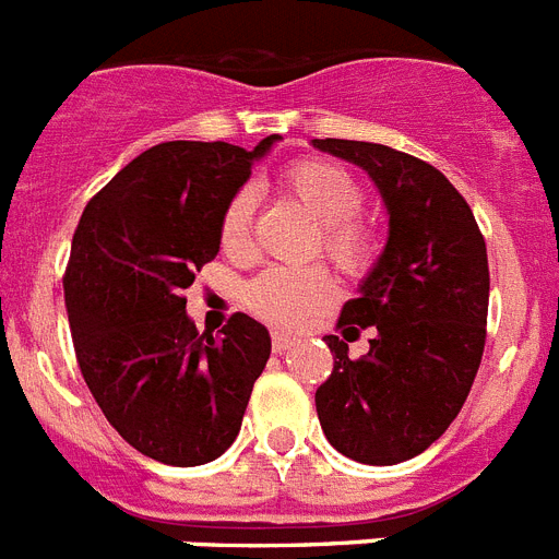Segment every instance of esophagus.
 <instances>
[{
    "label": "esophagus",
    "mask_w": 559,
    "mask_h": 559,
    "mask_svg": "<svg viewBox=\"0 0 559 559\" xmlns=\"http://www.w3.org/2000/svg\"><path fill=\"white\" fill-rule=\"evenodd\" d=\"M290 345H294V336L285 334V331H274V334H271V348H274V354L288 352Z\"/></svg>",
    "instance_id": "obj_1"
}]
</instances>
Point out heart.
Instances as JSON below:
<instances>
[{
	"label": "heart",
	"mask_w": 559,
	"mask_h": 559,
	"mask_svg": "<svg viewBox=\"0 0 559 559\" xmlns=\"http://www.w3.org/2000/svg\"><path fill=\"white\" fill-rule=\"evenodd\" d=\"M280 188L297 202L313 223L320 225V242L325 260L348 276H362L371 271L382 251L380 230L371 219L359 216L362 188L343 165L306 156L290 163L280 174ZM251 223H253V191L239 188L225 202L216 237L219 248L230 260L251 257ZM334 280L320 265L308 269H269L257 274L246 285V306L260 320L274 325H294L308 313L322 311L334 299Z\"/></svg>",
	"instance_id": "b5f03b06"
}]
</instances>
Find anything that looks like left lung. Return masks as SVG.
I'll list each match as a JSON object with an SVG mask.
<instances>
[{
  "label": "left lung",
  "instance_id": "1",
  "mask_svg": "<svg viewBox=\"0 0 559 559\" xmlns=\"http://www.w3.org/2000/svg\"><path fill=\"white\" fill-rule=\"evenodd\" d=\"M368 170L389 207V246L336 320L377 328L368 355L347 357L329 334L334 371L317 389V417L340 454L394 465L423 454L463 408L488 322L486 239L463 193L435 165L377 142L313 140Z\"/></svg>",
  "mask_w": 559,
  "mask_h": 559
}]
</instances>
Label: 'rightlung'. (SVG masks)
<instances>
[{
	"label": "right lung",
	"instance_id": "add662e5",
	"mask_svg": "<svg viewBox=\"0 0 559 559\" xmlns=\"http://www.w3.org/2000/svg\"><path fill=\"white\" fill-rule=\"evenodd\" d=\"M276 140L253 151L154 145L87 202L73 230L62 285L80 371L119 437L165 465L228 451L271 357L269 331L248 313L200 334L182 290L216 257L225 202Z\"/></svg>",
	"mask_w": 559,
	"mask_h": 559
}]
</instances>
